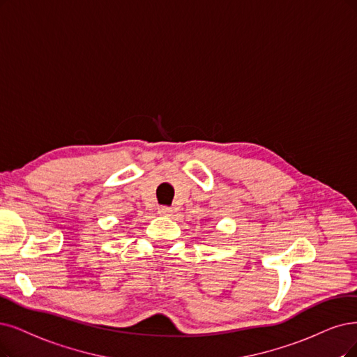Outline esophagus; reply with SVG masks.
I'll use <instances>...</instances> for the list:
<instances>
[{
  "label": "esophagus",
  "mask_w": 357,
  "mask_h": 357,
  "mask_svg": "<svg viewBox=\"0 0 357 357\" xmlns=\"http://www.w3.org/2000/svg\"><path fill=\"white\" fill-rule=\"evenodd\" d=\"M158 215H162V216H170V215H172V208L167 207V206L158 207Z\"/></svg>",
  "instance_id": "1"
}]
</instances>
